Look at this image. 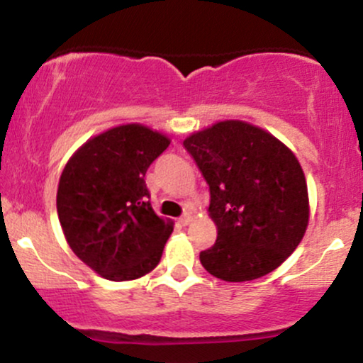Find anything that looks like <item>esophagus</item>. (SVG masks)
I'll use <instances>...</instances> for the list:
<instances>
[{"label":"esophagus","mask_w":363,"mask_h":363,"mask_svg":"<svg viewBox=\"0 0 363 363\" xmlns=\"http://www.w3.org/2000/svg\"><path fill=\"white\" fill-rule=\"evenodd\" d=\"M189 222H191V215H189V213L182 215L181 218H179V223H181V225H184V227H186V225H189Z\"/></svg>","instance_id":"1"}]
</instances>
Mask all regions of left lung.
Segmentation results:
<instances>
[{
    "label": "left lung",
    "instance_id": "8db88e82",
    "mask_svg": "<svg viewBox=\"0 0 363 363\" xmlns=\"http://www.w3.org/2000/svg\"><path fill=\"white\" fill-rule=\"evenodd\" d=\"M210 186L216 240L199 252L203 268L225 281H249L277 269L309 223L303 170L264 129L222 121L184 140Z\"/></svg>",
    "mask_w": 363,
    "mask_h": 363
}]
</instances>
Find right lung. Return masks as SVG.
Listing matches in <instances>:
<instances>
[{
	"mask_svg": "<svg viewBox=\"0 0 363 363\" xmlns=\"http://www.w3.org/2000/svg\"><path fill=\"white\" fill-rule=\"evenodd\" d=\"M169 145L147 126L124 124L86 141L62 170L56 198L62 232L107 280H136L160 262L172 222L153 211L145 174Z\"/></svg>",
	"mask_w": 363,
	"mask_h": 363,
	"instance_id": "obj_1",
	"label": "right lung"
}]
</instances>
